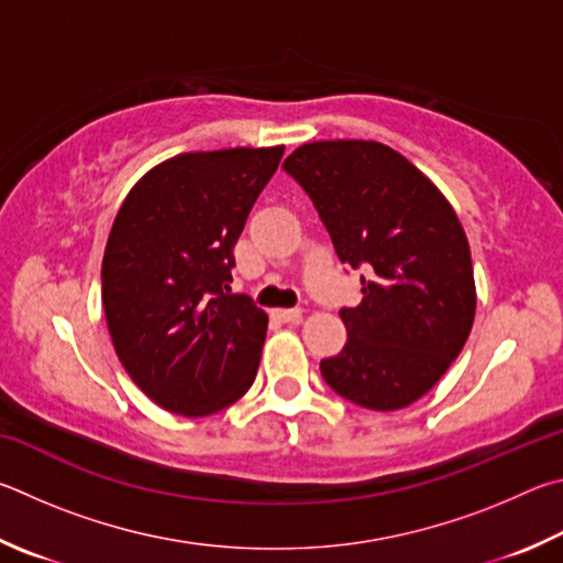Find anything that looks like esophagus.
Listing matches in <instances>:
<instances>
[{
  "label": "esophagus",
  "instance_id": "esophagus-1",
  "mask_svg": "<svg viewBox=\"0 0 563 563\" xmlns=\"http://www.w3.org/2000/svg\"><path fill=\"white\" fill-rule=\"evenodd\" d=\"M272 317L284 323H297L301 319V309H274Z\"/></svg>",
  "mask_w": 563,
  "mask_h": 563
}]
</instances>
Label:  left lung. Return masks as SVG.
<instances>
[{"label": "left lung", "instance_id": "1", "mask_svg": "<svg viewBox=\"0 0 563 563\" xmlns=\"http://www.w3.org/2000/svg\"><path fill=\"white\" fill-rule=\"evenodd\" d=\"M319 210L339 260L366 266L339 317L349 341L321 373L341 398L400 410L460 356L477 309L467 234L448 197L378 141L303 143L284 161Z\"/></svg>", "mask_w": 563, "mask_h": 563}]
</instances>
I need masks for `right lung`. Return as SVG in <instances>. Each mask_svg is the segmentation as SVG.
I'll return each mask as SVG.
<instances>
[{"label": "right lung", "instance_id": "1", "mask_svg": "<svg viewBox=\"0 0 563 563\" xmlns=\"http://www.w3.org/2000/svg\"><path fill=\"white\" fill-rule=\"evenodd\" d=\"M284 145L167 157L118 210L101 266L108 333L157 406L202 418L250 390L266 313L232 294L234 244Z\"/></svg>", "mask_w": 563, "mask_h": 563}]
</instances>
